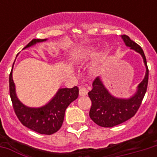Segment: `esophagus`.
<instances>
[{"instance_id":"obj_1","label":"esophagus","mask_w":157,"mask_h":157,"mask_svg":"<svg viewBox=\"0 0 157 157\" xmlns=\"http://www.w3.org/2000/svg\"><path fill=\"white\" fill-rule=\"evenodd\" d=\"M79 94H80V95L81 96L87 95V94H88V90H87V88H86V86H82V87H81V89H80Z\"/></svg>"}]
</instances>
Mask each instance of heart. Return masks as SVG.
<instances>
[{"instance_id":"1","label":"heart","mask_w":157,"mask_h":157,"mask_svg":"<svg viewBox=\"0 0 157 157\" xmlns=\"http://www.w3.org/2000/svg\"><path fill=\"white\" fill-rule=\"evenodd\" d=\"M86 54L85 52H77L76 54V55H75V57H76V59H77V60H81V59L84 57V54Z\"/></svg>"}]
</instances>
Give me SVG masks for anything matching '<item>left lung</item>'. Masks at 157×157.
<instances>
[{"label": "left lung", "instance_id": "8db88e82", "mask_svg": "<svg viewBox=\"0 0 157 157\" xmlns=\"http://www.w3.org/2000/svg\"><path fill=\"white\" fill-rule=\"evenodd\" d=\"M122 39L127 46L141 54L146 66V75L144 81L138 86V91L129 99L114 98L108 93L100 79L97 77L93 81V89L88 93L92 105L90 110V117L99 126L108 128L120 124L133 117L141 106L146 94L148 84V67L144 50L140 45L132 40L126 35Z\"/></svg>", "mask_w": 157, "mask_h": 157}]
</instances>
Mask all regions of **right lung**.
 Here are the masks:
<instances>
[{
    "instance_id": "obj_1",
    "label": "right lung",
    "mask_w": 157,
    "mask_h": 157,
    "mask_svg": "<svg viewBox=\"0 0 157 157\" xmlns=\"http://www.w3.org/2000/svg\"><path fill=\"white\" fill-rule=\"evenodd\" d=\"M44 40L45 39H33L23 49ZM9 82L10 95L14 112L19 121L28 129L41 134H53L61 128L67 107L77 98L79 94L77 86L60 89L48 104L40 108H31L24 106L17 98L12 79V71L9 76Z\"/></svg>"
}]
</instances>
